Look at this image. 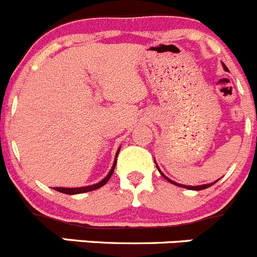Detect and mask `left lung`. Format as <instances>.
Instances as JSON below:
<instances>
[{"mask_svg": "<svg viewBox=\"0 0 257 257\" xmlns=\"http://www.w3.org/2000/svg\"><path fill=\"white\" fill-rule=\"evenodd\" d=\"M222 66H223V68H225V70H227V67H226V66L223 65V63H222ZM155 164H156V161H155ZM156 167H157V170H159V171H160V174L162 175V177H165V179H166L167 181H169V182H171V184H174V185H176V186H180V187H185V189H189V190H196V191H199V190H204V189H207V187L212 186V185H214L215 182H217V180H216V181H215V182H212V184L199 185V186H187V185H181V184H177V182L172 181L171 179H169V177H166V176H165V175L162 174V171H161V170L159 169V166H157V164H156Z\"/></svg>", "mask_w": 257, "mask_h": 257, "instance_id": "obj_1", "label": "left lung"}]
</instances>
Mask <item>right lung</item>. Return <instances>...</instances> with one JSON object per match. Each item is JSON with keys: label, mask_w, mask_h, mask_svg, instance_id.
<instances>
[{"label": "right lung", "mask_w": 257, "mask_h": 257, "mask_svg": "<svg viewBox=\"0 0 257 257\" xmlns=\"http://www.w3.org/2000/svg\"><path fill=\"white\" fill-rule=\"evenodd\" d=\"M118 152H120V149L117 150V152H116V157H115V162H113L112 167H111L110 172H108L107 175H106L105 179L101 180L100 182H97V184H93V185H90V186H82V187H56V191H60L62 192V194H67V195H77V194H83V192H88V191H93V190H97L100 189V187H102L103 185L106 184V182L110 180V177L112 176L113 174V170H115V166H116V160H117V155Z\"/></svg>", "instance_id": "right-lung-1"}]
</instances>
